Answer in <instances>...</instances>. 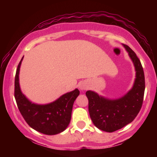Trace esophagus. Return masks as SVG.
<instances>
[{"label":"esophagus","mask_w":157,"mask_h":157,"mask_svg":"<svg viewBox=\"0 0 157 157\" xmlns=\"http://www.w3.org/2000/svg\"><path fill=\"white\" fill-rule=\"evenodd\" d=\"M86 86H85V85H83V84H82V85H80V89H81V90H85V89H86Z\"/></svg>","instance_id":"esophagus-1"}]
</instances>
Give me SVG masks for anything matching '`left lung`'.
<instances>
[{"label":"left lung","mask_w":157,"mask_h":157,"mask_svg":"<svg viewBox=\"0 0 157 157\" xmlns=\"http://www.w3.org/2000/svg\"><path fill=\"white\" fill-rule=\"evenodd\" d=\"M134 63L136 71L132 89L122 98L110 100L87 91L90 117L97 128L106 132L122 128L136 118L141 109L145 93V75L143 68L136 53L127 45H124Z\"/></svg>","instance_id":"obj_1"}]
</instances>
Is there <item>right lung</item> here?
<instances>
[{
  "instance_id": "obj_1",
  "label": "right lung",
  "mask_w": 157,
  "mask_h": 157,
  "mask_svg": "<svg viewBox=\"0 0 157 157\" xmlns=\"http://www.w3.org/2000/svg\"><path fill=\"white\" fill-rule=\"evenodd\" d=\"M21 60L16 71L15 98L17 108L25 121L35 131L46 135H55L63 131L71 121L75 100L80 94L78 89L65 94L55 102L47 105H36L26 98L20 89L19 70Z\"/></svg>"
}]
</instances>
